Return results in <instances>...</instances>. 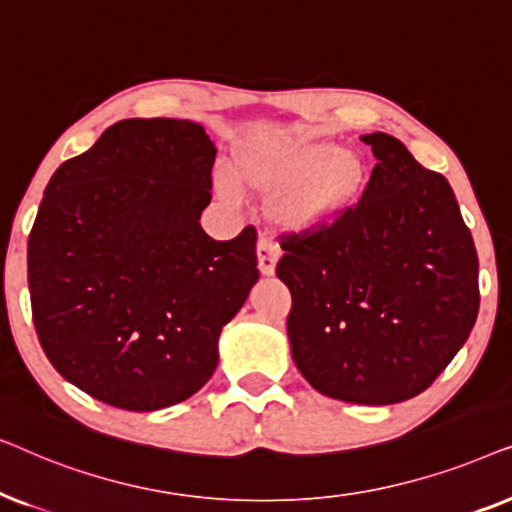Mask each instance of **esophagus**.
I'll return each mask as SVG.
<instances>
[{
    "label": "esophagus",
    "mask_w": 512,
    "mask_h": 512,
    "mask_svg": "<svg viewBox=\"0 0 512 512\" xmlns=\"http://www.w3.org/2000/svg\"><path fill=\"white\" fill-rule=\"evenodd\" d=\"M256 254H258V270H261V275H265V277L275 275L279 249L268 240V237H261V240H258Z\"/></svg>",
    "instance_id": "esophagus-1"
}]
</instances>
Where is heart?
Here are the masks:
<instances>
[{
  "label": "heart",
  "instance_id": "b5f03b06",
  "mask_svg": "<svg viewBox=\"0 0 512 512\" xmlns=\"http://www.w3.org/2000/svg\"><path fill=\"white\" fill-rule=\"evenodd\" d=\"M237 184L277 202V216L296 233H317L354 205L366 184L359 153L314 137L249 139L233 153ZM216 188L226 202H240L235 181L219 174Z\"/></svg>",
  "mask_w": 512,
  "mask_h": 512
}]
</instances>
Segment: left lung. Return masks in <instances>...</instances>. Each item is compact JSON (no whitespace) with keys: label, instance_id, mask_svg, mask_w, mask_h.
I'll return each mask as SVG.
<instances>
[{"label":"left lung","instance_id":"left-lung-1","mask_svg":"<svg viewBox=\"0 0 512 512\" xmlns=\"http://www.w3.org/2000/svg\"><path fill=\"white\" fill-rule=\"evenodd\" d=\"M361 200L317 233L282 235L291 356L324 396L408 401L431 387L478 319V254L443 174L387 132Z\"/></svg>","mask_w":512,"mask_h":512}]
</instances>
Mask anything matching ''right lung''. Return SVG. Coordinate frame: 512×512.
Instances as JSON below:
<instances>
[{
    "label": "right lung",
    "mask_w": 512,
    "mask_h": 512,
    "mask_svg": "<svg viewBox=\"0 0 512 512\" xmlns=\"http://www.w3.org/2000/svg\"><path fill=\"white\" fill-rule=\"evenodd\" d=\"M214 142L200 123L128 118L48 181L27 284L53 368L97 401L151 412L186 401L258 282L256 230L216 242Z\"/></svg>",
    "instance_id": "add662e5"
}]
</instances>
